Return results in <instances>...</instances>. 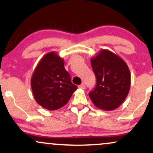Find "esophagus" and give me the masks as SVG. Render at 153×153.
Masks as SVG:
<instances>
[{
	"label": "esophagus",
	"instance_id": "34e87169",
	"mask_svg": "<svg viewBox=\"0 0 153 153\" xmlns=\"http://www.w3.org/2000/svg\"><path fill=\"white\" fill-rule=\"evenodd\" d=\"M78 88H81V89H85V83L80 84V85L78 86Z\"/></svg>",
	"mask_w": 153,
	"mask_h": 153
}]
</instances>
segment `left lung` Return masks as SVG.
I'll use <instances>...</instances> for the list:
<instances>
[{
  "instance_id": "left-lung-1",
  "label": "left lung",
  "mask_w": 153,
  "mask_h": 153,
  "mask_svg": "<svg viewBox=\"0 0 153 153\" xmlns=\"http://www.w3.org/2000/svg\"><path fill=\"white\" fill-rule=\"evenodd\" d=\"M96 78V87L89 97L98 108L114 110L129 94L131 75L127 63L113 52L102 50L91 60Z\"/></svg>"
}]
</instances>
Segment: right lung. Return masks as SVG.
Listing matches in <instances>:
<instances>
[{"label": "right lung", "instance_id": "right-lung-1", "mask_svg": "<svg viewBox=\"0 0 153 153\" xmlns=\"http://www.w3.org/2000/svg\"><path fill=\"white\" fill-rule=\"evenodd\" d=\"M31 86L36 103L51 111L65 106L78 88L65 69L63 59L54 52L47 53L38 63Z\"/></svg>", "mask_w": 153, "mask_h": 153}]
</instances>
